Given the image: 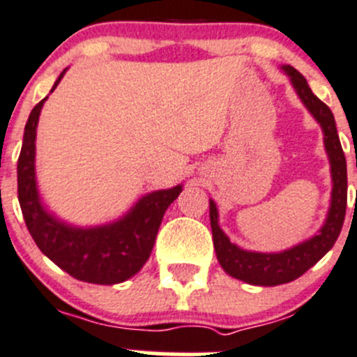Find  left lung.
I'll return each mask as SVG.
<instances>
[{
  "mask_svg": "<svg viewBox=\"0 0 357 357\" xmlns=\"http://www.w3.org/2000/svg\"><path fill=\"white\" fill-rule=\"evenodd\" d=\"M283 69L290 76L305 107L323 128L324 147H326L331 163L333 190H331V206L328 211V218L319 234L281 253L245 252L232 245L227 236L218 227L217 206L213 201H210L211 234H213V246L222 269L236 280H241L250 284H259V287H276V284L290 283L302 276L305 271H309L314 264L319 262L337 241L342 225H344L345 210H347V163H345V154L342 151L340 139H338L337 126H335L333 112L312 93L305 77L297 69H294L291 66H284Z\"/></svg>",
  "mask_w": 357,
  "mask_h": 357,
  "instance_id": "8db88e82",
  "label": "left lung"
}]
</instances>
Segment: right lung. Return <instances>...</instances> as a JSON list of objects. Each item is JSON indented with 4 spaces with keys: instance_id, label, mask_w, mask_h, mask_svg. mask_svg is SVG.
<instances>
[{
    "instance_id": "right-lung-1",
    "label": "right lung",
    "mask_w": 357,
    "mask_h": 357,
    "mask_svg": "<svg viewBox=\"0 0 357 357\" xmlns=\"http://www.w3.org/2000/svg\"><path fill=\"white\" fill-rule=\"evenodd\" d=\"M63 73L66 70H62L52 91L57 88ZM45 100L47 97L31 111L17 163V192L27 231L38 248L69 276L95 284L123 283L147 262L165 211L177 199L182 187L147 194L114 224L91 229L63 224L43 208L34 175V140Z\"/></svg>"
}]
</instances>
